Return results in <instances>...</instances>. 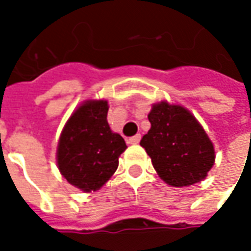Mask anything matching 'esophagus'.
Here are the masks:
<instances>
[{"label": "esophagus", "instance_id": "obj_1", "mask_svg": "<svg viewBox=\"0 0 251 251\" xmlns=\"http://www.w3.org/2000/svg\"><path fill=\"white\" fill-rule=\"evenodd\" d=\"M140 140H141V134H136V136L130 137V138L127 140V142H129V144H131V145H136V144H138V142H140Z\"/></svg>", "mask_w": 251, "mask_h": 251}]
</instances>
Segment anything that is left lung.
Segmentation results:
<instances>
[{"mask_svg":"<svg viewBox=\"0 0 251 251\" xmlns=\"http://www.w3.org/2000/svg\"><path fill=\"white\" fill-rule=\"evenodd\" d=\"M151 129L140 145L152 158L158 176L169 185L199 183L215 161L214 145L188 110L167 102L154 104L148 115Z\"/></svg>","mask_w":251,"mask_h":251,"instance_id":"1","label":"left lung"}]
</instances>
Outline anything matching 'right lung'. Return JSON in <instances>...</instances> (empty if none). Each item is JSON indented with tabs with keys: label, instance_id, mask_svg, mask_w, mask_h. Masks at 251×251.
<instances>
[{
	"label": "right lung",
	"instance_id": "right-lung-1",
	"mask_svg": "<svg viewBox=\"0 0 251 251\" xmlns=\"http://www.w3.org/2000/svg\"><path fill=\"white\" fill-rule=\"evenodd\" d=\"M107 102L88 100L71 115L57 145V165L70 184L97 191L118 168L125 140L110 130Z\"/></svg>",
	"mask_w": 251,
	"mask_h": 251
}]
</instances>
